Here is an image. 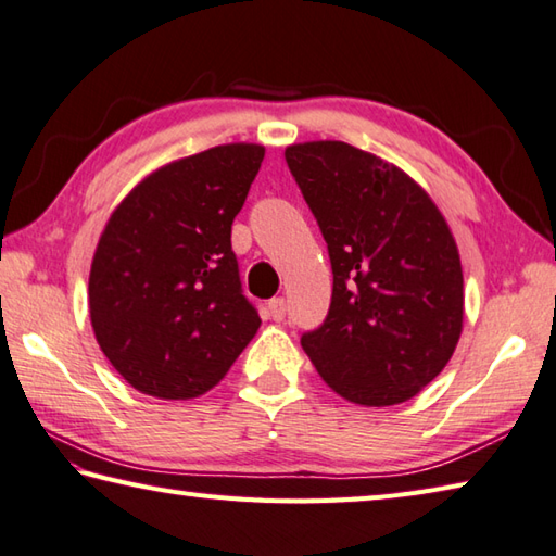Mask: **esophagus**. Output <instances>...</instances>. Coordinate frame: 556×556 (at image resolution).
Masks as SVG:
<instances>
[{"label": "esophagus", "instance_id": "1", "mask_svg": "<svg viewBox=\"0 0 556 556\" xmlns=\"http://www.w3.org/2000/svg\"><path fill=\"white\" fill-rule=\"evenodd\" d=\"M267 313L275 323H281L287 317V301L285 299H271L267 303Z\"/></svg>", "mask_w": 556, "mask_h": 556}]
</instances>
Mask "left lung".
Instances as JSON below:
<instances>
[{
  "label": "left lung",
  "instance_id": "obj_1",
  "mask_svg": "<svg viewBox=\"0 0 556 556\" xmlns=\"http://www.w3.org/2000/svg\"><path fill=\"white\" fill-rule=\"evenodd\" d=\"M285 157L334 275L329 313L301 337L303 351L353 404L416 396L464 329V271L444 215L404 169L341 140L289 146Z\"/></svg>",
  "mask_w": 556,
  "mask_h": 556
}]
</instances>
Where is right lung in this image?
Segmentation results:
<instances>
[{
    "mask_svg": "<svg viewBox=\"0 0 556 556\" xmlns=\"http://www.w3.org/2000/svg\"><path fill=\"white\" fill-rule=\"evenodd\" d=\"M265 148L229 143L148 174L104 227L90 265L92 332L134 389L210 392L260 327L241 291L231 224Z\"/></svg>",
    "mask_w": 556,
    "mask_h": 556,
    "instance_id": "obj_1",
    "label": "right lung"
}]
</instances>
